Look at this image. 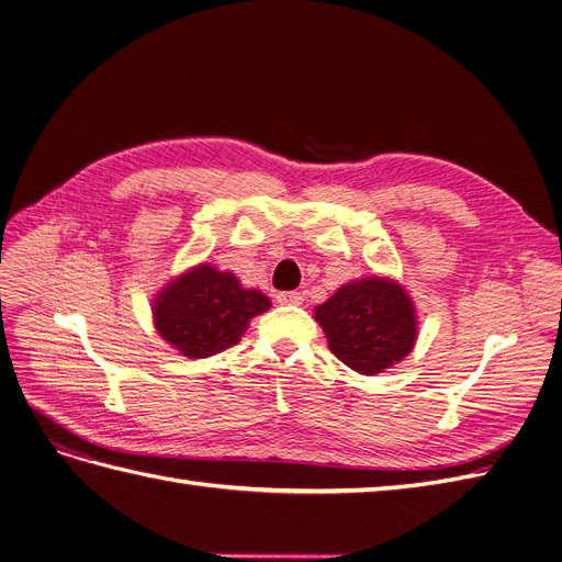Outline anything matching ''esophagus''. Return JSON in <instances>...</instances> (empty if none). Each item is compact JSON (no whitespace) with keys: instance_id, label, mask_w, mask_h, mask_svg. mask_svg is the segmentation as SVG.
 <instances>
[{"instance_id":"34e87169","label":"esophagus","mask_w":562,"mask_h":562,"mask_svg":"<svg viewBox=\"0 0 562 562\" xmlns=\"http://www.w3.org/2000/svg\"><path fill=\"white\" fill-rule=\"evenodd\" d=\"M277 300H279V304H302L304 295L297 291H285V293H279Z\"/></svg>"}]
</instances>
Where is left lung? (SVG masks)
<instances>
[{"instance_id":"8db88e82","label":"left lung","mask_w":562,"mask_h":562,"mask_svg":"<svg viewBox=\"0 0 562 562\" xmlns=\"http://www.w3.org/2000/svg\"><path fill=\"white\" fill-rule=\"evenodd\" d=\"M316 321L330 351L361 375H375L403 361L417 337L411 297L396 281L382 277L342 285L318 304Z\"/></svg>"}]
</instances>
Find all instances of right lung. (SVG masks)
<instances>
[{
	"label": "right lung",
	"mask_w": 562,
	"mask_h": 562,
	"mask_svg": "<svg viewBox=\"0 0 562 562\" xmlns=\"http://www.w3.org/2000/svg\"><path fill=\"white\" fill-rule=\"evenodd\" d=\"M260 291H246L229 271L199 265L155 300L159 335L190 359H209L239 345L250 318L269 310Z\"/></svg>",
	"instance_id": "obj_1"
}]
</instances>
